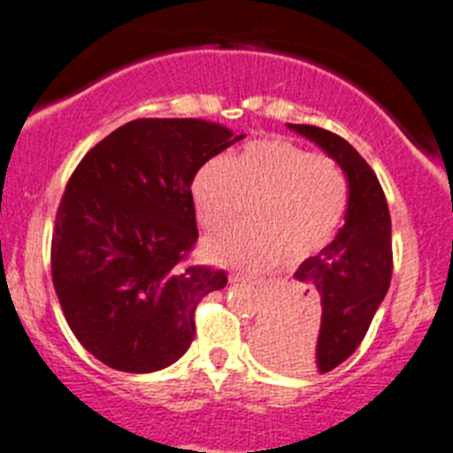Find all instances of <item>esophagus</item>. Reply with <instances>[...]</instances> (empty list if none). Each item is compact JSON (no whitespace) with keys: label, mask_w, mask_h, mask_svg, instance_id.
<instances>
[{"label":"esophagus","mask_w":453,"mask_h":453,"mask_svg":"<svg viewBox=\"0 0 453 453\" xmlns=\"http://www.w3.org/2000/svg\"><path fill=\"white\" fill-rule=\"evenodd\" d=\"M233 284H262V280L253 275H244V273H231Z\"/></svg>","instance_id":"esophagus-1"}]
</instances>
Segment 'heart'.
<instances>
[{"label": "heart", "mask_w": 453, "mask_h": 453, "mask_svg": "<svg viewBox=\"0 0 453 453\" xmlns=\"http://www.w3.org/2000/svg\"><path fill=\"white\" fill-rule=\"evenodd\" d=\"M196 211L218 231L207 242L209 257L246 268H268L288 255L303 259L324 249L348 209V178L342 165L284 138L250 141L231 158H211L191 182Z\"/></svg>", "instance_id": "1"}]
</instances>
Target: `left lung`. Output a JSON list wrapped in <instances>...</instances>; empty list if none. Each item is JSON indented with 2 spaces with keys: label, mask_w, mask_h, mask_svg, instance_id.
<instances>
[{
  "label": "left lung",
  "mask_w": 453,
  "mask_h": 453,
  "mask_svg": "<svg viewBox=\"0 0 453 453\" xmlns=\"http://www.w3.org/2000/svg\"><path fill=\"white\" fill-rule=\"evenodd\" d=\"M333 156L348 176L346 225L295 273L306 284L302 306L271 330L262 352L288 372H330L364 342L392 280V220L377 173L328 129L288 125Z\"/></svg>",
  "instance_id": "1"
}]
</instances>
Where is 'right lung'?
I'll use <instances>...</instances> for the list:
<instances>
[{
	"label": "right lung",
	"mask_w": 453,
	"mask_h": 453,
	"mask_svg": "<svg viewBox=\"0 0 453 453\" xmlns=\"http://www.w3.org/2000/svg\"><path fill=\"white\" fill-rule=\"evenodd\" d=\"M240 138L200 119H136L76 165L52 231V284L74 337L107 368L172 365L194 342L198 303L226 286L225 271L187 264L191 182Z\"/></svg>",
	"instance_id": "right-lung-1"
}]
</instances>
